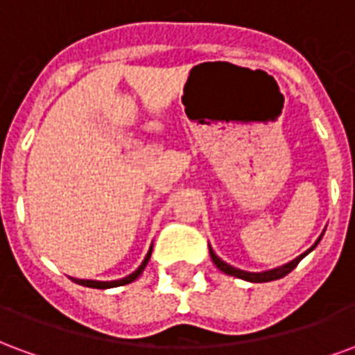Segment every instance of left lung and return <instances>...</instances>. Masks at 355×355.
I'll use <instances>...</instances> for the list:
<instances>
[{"label":"left lung","mask_w":355,"mask_h":355,"mask_svg":"<svg viewBox=\"0 0 355 355\" xmlns=\"http://www.w3.org/2000/svg\"><path fill=\"white\" fill-rule=\"evenodd\" d=\"M321 239V238H320ZM320 239L313 243V247L320 243ZM312 247V249H313ZM310 249V251H312ZM310 251H306V253H302L300 257H297L295 261L287 262V264H283V266L279 268H274V270H268V272H261V274H253V272H243V270H238V268L230 266V264H226L224 261H220L218 257H216L215 253H213V249L209 247V253H211V259H213V262H215V266L218 268V270H223L224 274L228 275H236V277H239V279H247V282H253V283H264V282H274V279H279V277H283V275H287L291 272V270H295L297 268V264L302 259H304L306 254L310 253Z\"/></svg>","instance_id":"left-lung-1"}]
</instances>
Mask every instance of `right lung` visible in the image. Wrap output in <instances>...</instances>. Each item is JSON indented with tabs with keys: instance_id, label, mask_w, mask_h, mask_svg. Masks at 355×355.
Returning <instances> with one entry per match:
<instances>
[{
	"instance_id": "obj_1",
	"label": "right lung",
	"mask_w": 355,
	"mask_h": 355,
	"mask_svg": "<svg viewBox=\"0 0 355 355\" xmlns=\"http://www.w3.org/2000/svg\"><path fill=\"white\" fill-rule=\"evenodd\" d=\"M150 254H152V249L148 251L146 259L142 261V264H140V266L137 268V270H135L131 275H127V277L119 279V282H91V279H73V282L80 283V285H85V287H93V289H110V287H119V285H127V283L135 282V279H137V277L142 274V270H144V266H146L148 261H150Z\"/></svg>"
}]
</instances>
